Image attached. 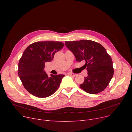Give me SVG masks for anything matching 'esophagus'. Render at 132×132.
<instances>
[{"label": "esophagus", "mask_w": 132, "mask_h": 132, "mask_svg": "<svg viewBox=\"0 0 132 132\" xmlns=\"http://www.w3.org/2000/svg\"><path fill=\"white\" fill-rule=\"evenodd\" d=\"M68 75H70V76H72V77H75V76H76L77 75V74H75V73H69Z\"/></svg>", "instance_id": "1"}]
</instances>
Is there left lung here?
I'll return each mask as SVG.
<instances>
[{"label": "left lung", "mask_w": 132, "mask_h": 132, "mask_svg": "<svg viewBox=\"0 0 132 132\" xmlns=\"http://www.w3.org/2000/svg\"><path fill=\"white\" fill-rule=\"evenodd\" d=\"M66 46L72 52L77 62L86 61L88 76L80 87L90 94L103 91L114 73L111 56L100 44L91 40L66 41Z\"/></svg>", "instance_id": "left-lung-1"}]
</instances>
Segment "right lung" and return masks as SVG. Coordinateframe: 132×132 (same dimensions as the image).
<instances>
[{"label": "right lung", "mask_w": 132, "mask_h": 132, "mask_svg": "<svg viewBox=\"0 0 132 132\" xmlns=\"http://www.w3.org/2000/svg\"><path fill=\"white\" fill-rule=\"evenodd\" d=\"M64 46L61 42H36L24 50L18 64V75L25 89L38 98L51 96L60 86L64 75H51L44 70L45 63Z\"/></svg>", "instance_id": "obj_1"}]
</instances>
